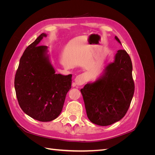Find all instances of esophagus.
Here are the masks:
<instances>
[{
	"mask_svg": "<svg viewBox=\"0 0 155 155\" xmlns=\"http://www.w3.org/2000/svg\"><path fill=\"white\" fill-rule=\"evenodd\" d=\"M87 80V76L85 74H82L80 75H78V76L75 79V82L78 85H82L83 84L85 83Z\"/></svg>",
	"mask_w": 155,
	"mask_h": 155,
	"instance_id": "obj_1",
	"label": "esophagus"
}]
</instances>
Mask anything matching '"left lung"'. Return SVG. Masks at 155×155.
Returning a JSON list of instances; mask_svg holds the SVG:
<instances>
[{
  "label": "left lung",
  "instance_id": "left-lung-1",
  "mask_svg": "<svg viewBox=\"0 0 155 155\" xmlns=\"http://www.w3.org/2000/svg\"><path fill=\"white\" fill-rule=\"evenodd\" d=\"M115 39L121 43L118 37ZM132 70L129 55L125 50H119L114 63L105 68L101 78L81 89L87 115L91 122L107 126L124 118L134 92Z\"/></svg>",
  "mask_w": 155,
  "mask_h": 155
}]
</instances>
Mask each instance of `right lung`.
I'll use <instances>...</instances> for the list:
<instances>
[{"instance_id": "right-lung-1", "label": "right lung", "mask_w": 155, "mask_h": 155, "mask_svg": "<svg viewBox=\"0 0 155 155\" xmlns=\"http://www.w3.org/2000/svg\"><path fill=\"white\" fill-rule=\"evenodd\" d=\"M46 37L45 34H41L26 48L14 81L21 109L40 121H50L58 118L72 84V74H55L46 55L47 46L39 45Z\"/></svg>"}]
</instances>
